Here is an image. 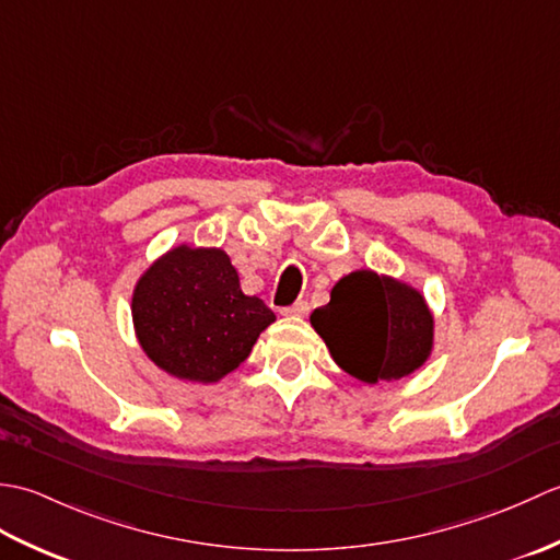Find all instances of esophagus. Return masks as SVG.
Returning <instances> with one entry per match:
<instances>
[{"mask_svg":"<svg viewBox=\"0 0 560 560\" xmlns=\"http://www.w3.org/2000/svg\"><path fill=\"white\" fill-rule=\"evenodd\" d=\"M281 313L291 315V317H305L307 313H311V305H307L305 301H295L291 307H283Z\"/></svg>","mask_w":560,"mask_h":560,"instance_id":"1","label":"esophagus"}]
</instances>
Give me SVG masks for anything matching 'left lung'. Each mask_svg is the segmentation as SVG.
Returning a JSON list of instances; mask_svg holds the SVG:
<instances>
[{"label": "left lung", "instance_id": "obj_1", "mask_svg": "<svg viewBox=\"0 0 560 560\" xmlns=\"http://www.w3.org/2000/svg\"><path fill=\"white\" fill-rule=\"evenodd\" d=\"M311 325L341 371L365 385L413 375L435 347V315L425 295L373 269L341 277Z\"/></svg>", "mask_w": 560, "mask_h": 560}]
</instances>
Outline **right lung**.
Here are the masks:
<instances>
[{
    "instance_id": "add662e5",
    "label": "right lung",
    "mask_w": 560,
    "mask_h": 560,
    "mask_svg": "<svg viewBox=\"0 0 560 560\" xmlns=\"http://www.w3.org/2000/svg\"><path fill=\"white\" fill-rule=\"evenodd\" d=\"M277 315L241 289L221 247L173 245L141 271L132 325L147 359L175 380L217 385L241 365Z\"/></svg>"
}]
</instances>
